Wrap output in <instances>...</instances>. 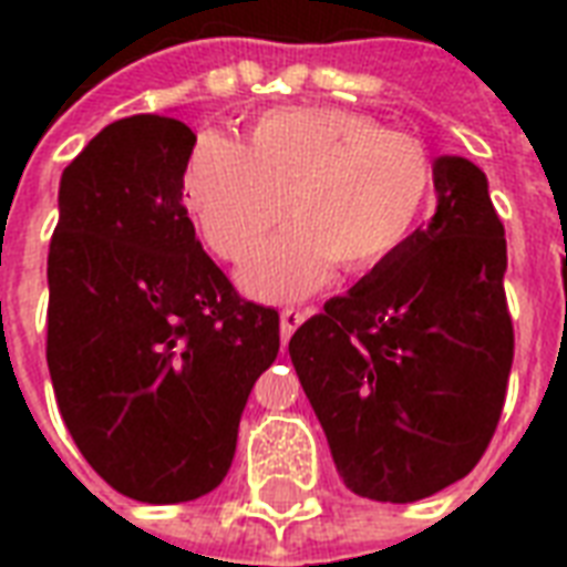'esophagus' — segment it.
<instances>
[{
  "label": "esophagus",
  "instance_id": "1",
  "mask_svg": "<svg viewBox=\"0 0 567 567\" xmlns=\"http://www.w3.org/2000/svg\"><path fill=\"white\" fill-rule=\"evenodd\" d=\"M309 318V311H300V309H285L282 315H279V329H282V341H288V338L297 332V327H300L302 320Z\"/></svg>",
  "mask_w": 567,
  "mask_h": 567
}]
</instances>
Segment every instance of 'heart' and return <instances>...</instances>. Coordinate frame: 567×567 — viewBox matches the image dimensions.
Listing matches in <instances>:
<instances>
[{
  "label": "heart",
  "mask_w": 567,
  "mask_h": 567,
  "mask_svg": "<svg viewBox=\"0 0 567 567\" xmlns=\"http://www.w3.org/2000/svg\"><path fill=\"white\" fill-rule=\"evenodd\" d=\"M432 162L417 141L332 105L270 109L238 144L205 135L190 150L182 194L208 247L244 261L240 288L258 300L309 297L341 265L362 274L396 256L432 196Z\"/></svg>",
  "instance_id": "b5f03b06"
}]
</instances>
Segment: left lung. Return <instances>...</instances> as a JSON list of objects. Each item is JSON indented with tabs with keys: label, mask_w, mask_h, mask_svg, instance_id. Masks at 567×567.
Segmentation results:
<instances>
[{
	"label": "left lung",
	"mask_w": 567,
	"mask_h": 567,
	"mask_svg": "<svg viewBox=\"0 0 567 567\" xmlns=\"http://www.w3.org/2000/svg\"><path fill=\"white\" fill-rule=\"evenodd\" d=\"M435 214L293 332L288 353L350 492L414 503L467 476L512 371L506 238L488 179L432 164Z\"/></svg>",
	"instance_id": "8db88e82"
}]
</instances>
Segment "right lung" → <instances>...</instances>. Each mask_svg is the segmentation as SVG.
<instances>
[{
    "label": "right lung",
    "mask_w": 567,
    "mask_h": 567,
    "mask_svg": "<svg viewBox=\"0 0 567 567\" xmlns=\"http://www.w3.org/2000/svg\"><path fill=\"white\" fill-rule=\"evenodd\" d=\"M185 123H111L66 164L49 244L47 362L96 474L141 503H185L229 474L279 315L240 300L203 252L182 173Z\"/></svg>",
    "instance_id": "1"
}]
</instances>
